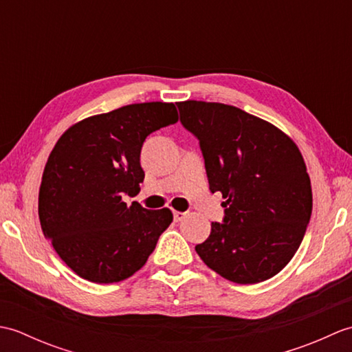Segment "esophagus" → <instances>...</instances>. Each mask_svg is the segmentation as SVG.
Segmentation results:
<instances>
[{
	"instance_id": "1",
	"label": "esophagus",
	"mask_w": 352,
	"mask_h": 352,
	"mask_svg": "<svg viewBox=\"0 0 352 352\" xmlns=\"http://www.w3.org/2000/svg\"><path fill=\"white\" fill-rule=\"evenodd\" d=\"M186 216V213L184 212H174V221H177V222H180V221H183V218Z\"/></svg>"
}]
</instances>
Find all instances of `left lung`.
<instances>
[{"mask_svg": "<svg viewBox=\"0 0 352 352\" xmlns=\"http://www.w3.org/2000/svg\"><path fill=\"white\" fill-rule=\"evenodd\" d=\"M177 106L199 140L208 189L226 199L223 222H212L195 251L233 283L272 278L300 248L311 214L300 148L278 126L234 106L195 100Z\"/></svg>", "mask_w": 352, "mask_h": 352, "instance_id": "obj_1", "label": "left lung"}]
</instances>
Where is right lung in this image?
<instances>
[{
  "mask_svg": "<svg viewBox=\"0 0 352 352\" xmlns=\"http://www.w3.org/2000/svg\"><path fill=\"white\" fill-rule=\"evenodd\" d=\"M178 121L174 102H139L81 119L45 164L39 219L66 265L98 284L129 278L146 263L174 216L122 197L140 192V149L148 134Z\"/></svg>",
  "mask_w": 352,
  "mask_h": 352,
  "instance_id": "obj_1",
  "label": "right lung"
}]
</instances>
